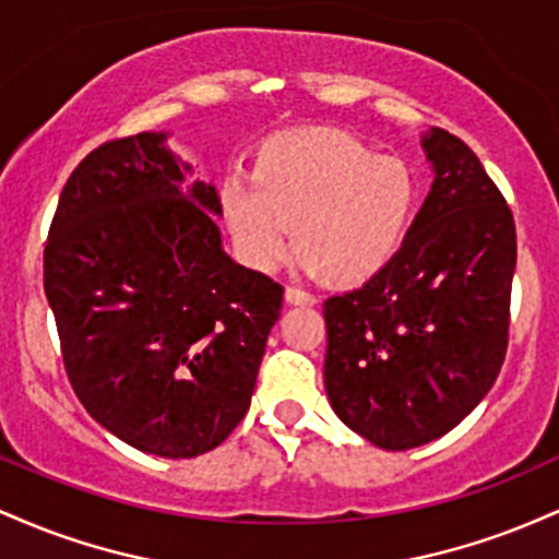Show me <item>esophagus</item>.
I'll return each instance as SVG.
<instances>
[{
  "mask_svg": "<svg viewBox=\"0 0 559 559\" xmlns=\"http://www.w3.org/2000/svg\"><path fill=\"white\" fill-rule=\"evenodd\" d=\"M284 297L288 305H316L318 301L310 292H305V288H297V286H286Z\"/></svg>",
  "mask_w": 559,
  "mask_h": 559,
  "instance_id": "1",
  "label": "esophagus"
}]
</instances>
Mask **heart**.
<instances>
[{
    "label": "heart",
    "instance_id": "b5f03b06",
    "mask_svg": "<svg viewBox=\"0 0 559 559\" xmlns=\"http://www.w3.org/2000/svg\"><path fill=\"white\" fill-rule=\"evenodd\" d=\"M415 202L418 178L402 159L325 128L281 133L260 150L252 178L221 186L223 215L249 265L275 271L297 239V252L342 284L370 278L394 258Z\"/></svg>",
    "mask_w": 559,
    "mask_h": 559
}]
</instances>
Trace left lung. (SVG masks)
Instances as JSON below:
<instances>
[{
    "instance_id": "8db88e82",
    "label": "left lung",
    "mask_w": 559,
    "mask_h": 559,
    "mask_svg": "<svg viewBox=\"0 0 559 559\" xmlns=\"http://www.w3.org/2000/svg\"><path fill=\"white\" fill-rule=\"evenodd\" d=\"M420 146L433 181L402 247L323 305L333 413L389 452L449 433L489 394L518 260L510 207L471 146L441 128Z\"/></svg>"
}]
</instances>
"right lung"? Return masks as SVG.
<instances>
[{
	"label": "right lung",
	"instance_id": "right-lung-1",
	"mask_svg": "<svg viewBox=\"0 0 559 559\" xmlns=\"http://www.w3.org/2000/svg\"><path fill=\"white\" fill-rule=\"evenodd\" d=\"M144 131L68 178L44 249V292L86 413L155 457L228 439L252 402L284 288L223 249L213 183Z\"/></svg>",
	"mask_w": 559,
	"mask_h": 559
}]
</instances>
